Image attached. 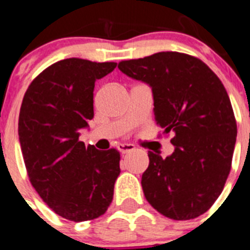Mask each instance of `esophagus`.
<instances>
[{
  "label": "esophagus",
  "instance_id": "1",
  "mask_svg": "<svg viewBox=\"0 0 250 250\" xmlns=\"http://www.w3.org/2000/svg\"><path fill=\"white\" fill-rule=\"evenodd\" d=\"M117 149L120 150L122 154H125V153H130L133 152L134 149H136V147H134L133 145H127V143H121V145L117 146Z\"/></svg>",
  "mask_w": 250,
  "mask_h": 250
}]
</instances>
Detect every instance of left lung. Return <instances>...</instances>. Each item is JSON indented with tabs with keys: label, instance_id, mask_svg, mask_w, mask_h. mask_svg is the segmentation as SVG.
<instances>
[{
	"label": "left lung",
	"instance_id": "8db88e82",
	"mask_svg": "<svg viewBox=\"0 0 250 250\" xmlns=\"http://www.w3.org/2000/svg\"><path fill=\"white\" fill-rule=\"evenodd\" d=\"M118 68L149 84L157 125L173 133L170 156L148 152L141 182L146 199L170 219L199 217L223 190L237 139L223 83L199 58L179 52L122 61Z\"/></svg>",
	"mask_w": 250,
	"mask_h": 250
}]
</instances>
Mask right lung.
<instances>
[{"label": "right lung", "instance_id": "right-lung-1", "mask_svg": "<svg viewBox=\"0 0 250 250\" xmlns=\"http://www.w3.org/2000/svg\"><path fill=\"white\" fill-rule=\"evenodd\" d=\"M116 62L67 58L32 81L22 101L19 136L31 184L56 214L73 222L104 214L120 175V152L80 141L93 118L94 82Z\"/></svg>", "mask_w": 250, "mask_h": 250}]
</instances>
